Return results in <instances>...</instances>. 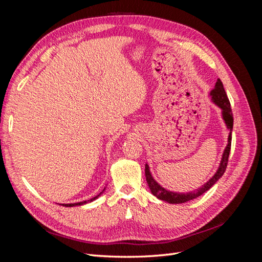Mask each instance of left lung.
Segmentation results:
<instances>
[{"label": "left lung", "mask_w": 262, "mask_h": 262, "mask_svg": "<svg viewBox=\"0 0 262 262\" xmlns=\"http://www.w3.org/2000/svg\"><path fill=\"white\" fill-rule=\"evenodd\" d=\"M211 96L213 101L215 104L222 108L223 110V119L227 125V128L229 129V131L233 130V113H232V108H231V102H229L227 95L225 93V90L223 87V84H222L221 80H217L216 84H215V89H214L211 92ZM231 145H232V132L229 133L228 136V144L224 150L223 153V157H222V162L220 165V168L217 169L216 173L214 175L205 185H203L201 188L196 189L195 191L193 192H189V193H177V192H171V191H167V190L162 188L157 182L153 179L152 175H150L149 169L147 164L145 165V177H146V181L147 185L150 189L152 193L161 199L163 201H166L168 203H184L190 200H193L195 198L200 196L201 194H203L204 192H207L208 190L215 184V182L223 176V173L226 170L227 164H228V156H229V152H231Z\"/></svg>", "instance_id": "obj_1"}]
</instances>
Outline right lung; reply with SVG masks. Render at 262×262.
I'll return each mask as SVG.
<instances>
[{"label": "right lung", "mask_w": 262, "mask_h": 262, "mask_svg": "<svg viewBox=\"0 0 262 262\" xmlns=\"http://www.w3.org/2000/svg\"><path fill=\"white\" fill-rule=\"evenodd\" d=\"M101 194V192L99 193V194H97L96 196H94V198H92L91 200H89V201H83V202H78V203H69V204H61V205H63V207H75V205H82V204H85V203H87V202H92V201H94L95 199H97V198Z\"/></svg>", "instance_id": "add662e5"}]
</instances>
